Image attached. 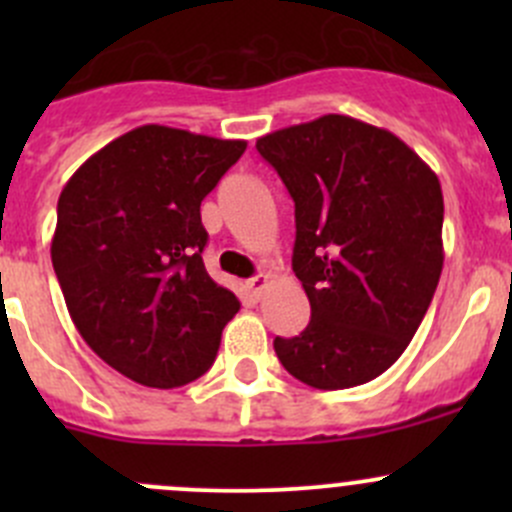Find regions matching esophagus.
I'll use <instances>...</instances> for the list:
<instances>
[{
    "instance_id": "obj_1",
    "label": "esophagus",
    "mask_w": 512,
    "mask_h": 512,
    "mask_svg": "<svg viewBox=\"0 0 512 512\" xmlns=\"http://www.w3.org/2000/svg\"><path fill=\"white\" fill-rule=\"evenodd\" d=\"M270 285V277L267 275H257V277H252L250 282H247V289H250V294L255 299H260L262 297V292H265V287Z\"/></svg>"
}]
</instances>
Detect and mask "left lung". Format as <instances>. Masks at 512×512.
<instances>
[{
	"mask_svg": "<svg viewBox=\"0 0 512 512\" xmlns=\"http://www.w3.org/2000/svg\"><path fill=\"white\" fill-rule=\"evenodd\" d=\"M294 200L292 270L312 319L275 339L312 389L384 374L414 339L443 270L438 175L399 136L342 113L257 138Z\"/></svg>",
	"mask_w": 512,
	"mask_h": 512,
	"instance_id": "left-lung-1",
	"label": "left lung"
}]
</instances>
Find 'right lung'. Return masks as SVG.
Here are the masks:
<instances>
[{
	"label": "right lung",
	"mask_w": 512,
	"mask_h": 512,
	"mask_svg": "<svg viewBox=\"0 0 512 512\" xmlns=\"http://www.w3.org/2000/svg\"><path fill=\"white\" fill-rule=\"evenodd\" d=\"M247 141L138 126L59 195L51 262L84 342L118 374L175 389L213 366L240 299L203 265L200 203Z\"/></svg>",
	"instance_id": "add662e5"
}]
</instances>
